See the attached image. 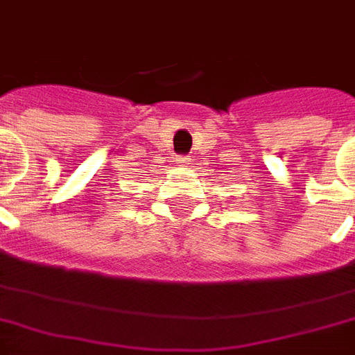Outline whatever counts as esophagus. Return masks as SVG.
I'll list each match as a JSON object with an SVG mask.
<instances>
[{"label":"esophagus","instance_id":"esophagus-1","mask_svg":"<svg viewBox=\"0 0 355 355\" xmlns=\"http://www.w3.org/2000/svg\"><path fill=\"white\" fill-rule=\"evenodd\" d=\"M178 162H180L181 166H187V164H191V159H189V157H180Z\"/></svg>","mask_w":355,"mask_h":355}]
</instances>
